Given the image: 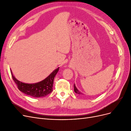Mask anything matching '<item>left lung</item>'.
<instances>
[{"instance_id": "obj_1", "label": "left lung", "mask_w": 131, "mask_h": 131, "mask_svg": "<svg viewBox=\"0 0 131 131\" xmlns=\"http://www.w3.org/2000/svg\"><path fill=\"white\" fill-rule=\"evenodd\" d=\"M74 91L75 92L77 93V94H82L83 93H81L79 90H78V89L77 88V87L75 86V85L74 84Z\"/></svg>"}]
</instances>
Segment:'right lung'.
<instances>
[{
	"instance_id": "obj_1",
	"label": "right lung",
	"mask_w": 131,
	"mask_h": 131,
	"mask_svg": "<svg viewBox=\"0 0 131 131\" xmlns=\"http://www.w3.org/2000/svg\"><path fill=\"white\" fill-rule=\"evenodd\" d=\"M58 71L59 67L54 70L43 81L33 84L24 83L18 81L13 76L12 71L10 72L13 80L17 85L19 91L31 97L39 98L45 97L52 91L54 78Z\"/></svg>"
}]
</instances>
